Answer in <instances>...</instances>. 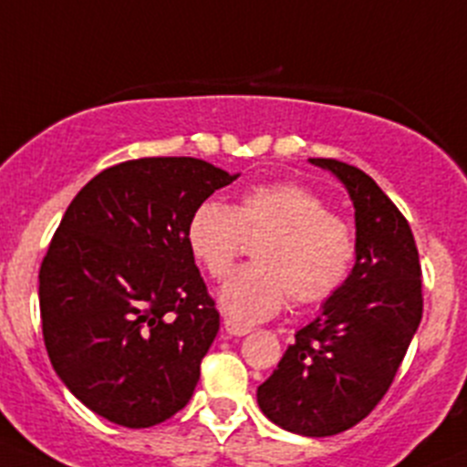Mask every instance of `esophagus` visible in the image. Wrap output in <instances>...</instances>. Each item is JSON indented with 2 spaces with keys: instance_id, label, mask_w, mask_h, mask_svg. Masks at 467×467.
<instances>
[{
  "instance_id": "obj_1",
  "label": "esophagus",
  "mask_w": 467,
  "mask_h": 467,
  "mask_svg": "<svg viewBox=\"0 0 467 467\" xmlns=\"http://www.w3.org/2000/svg\"><path fill=\"white\" fill-rule=\"evenodd\" d=\"M223 328H225V333H230V335H246V333H251V328H248V326H242V324H237V321H233V319H225L223 321Z\"/></svg>"
}]
</instances>
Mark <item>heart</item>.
I'll list each match as a JSON object with an SVG mask.
<instances>
[{
    "instance_id": "1",
    "label": "heart",
    "mask_w": 467,
    "mask_h": 467,
    "mask_svg": "<svg viewBox=\"0 0 467 467\" xmlns=\"http://www.w3.org/2000/svg\"><path fill=\"white\" fill-rule=\"evenodd\" d=\"M246 239H262L257 265L234 271L221 289V307L237 321L266 319L287 296L301 307L321 306L354 269L351 225L301 184H253L233 207L205 201L189 216V251L214 280L230 274Z\"/></svg>"
}]
</instances>
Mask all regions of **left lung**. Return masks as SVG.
Segmentation results:
<instances>
[{
    "instance_id": "8db88e82",
    "label": "left lung",
    "mask_w": 467,
    "mask_h": 467,
    "mask_svg": "<svg viewBox=\"0 0 467 467\" xmlns=\"http://www.w3.org/2000/svg\"><path fill=\"white\" fill-rule=\"evenodd\" d=\"M347 187L356 207V265L324 310L294 335L257 388L262 413L301 436L342 433L390 390L422 319V266L409 221L351 164L310 160Z\"/></svg>"
}]
</instances>
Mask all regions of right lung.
<instances>
[{"label":"right lung","mask_w":467,"mask_h":467,"mask_svg":"<svg viewBox=\"0 0 467 467\" xmlns=\"http://www.w3.org/2000/svg\"><path fill=\"white\" fill-rule=\"evenodd\" d=\"M237 175L193 157H143L95 175L63 214L38 274L54 372L128 429L192 400L219 310L187 244L192 212Z\"/></svg>","instance_id":"obj_1"}]
</instances>
